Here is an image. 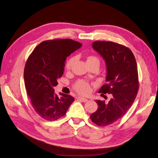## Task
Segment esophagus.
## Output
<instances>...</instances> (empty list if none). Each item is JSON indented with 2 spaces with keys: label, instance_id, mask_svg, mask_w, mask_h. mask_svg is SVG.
Here are the masks:
<instances>
[{
  "label": "esophagus",
  "instance_id": "esophagus-1",
  "mask_svg": "<svg viewBox=\"0 0 158 158\" xmlns=\"http://www.w3.org/2000/svg\"><path fill=\"white\" fill-rule=\"evenodd\" d=\"M77 99L78 100H79L80 101H81V102H87L88 101V100L86 99V98H83V97H78L77 98Z\"/></svg>",
  "mask_w": 158,
  "mask_h": 158
}]
</instances>
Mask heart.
Instances as JSON below:
<instances>
[{
  "mask_svg": "<svg viewBox=\"0 0 158 158\" xmlns=\"http://www.w3.org/2000/svg\"><path fill=\"white\" fill-rule=\"evenodd\" d=\"M74 60H75V58H72L67 61V62L65 63V69L66 70H69L71 69L74 62ZM99 62V60L98 59L97 57L94 56H89L87 58V62ZM74 88L78 93L82 94H87L90 91V85H89V83L83 80L78 81L77 82L75 83Z\"/></svg>",
  "mask_w": 158,
  "mask_h": 158,
  "instance_id": "b5f03b06",
  "label": "heart"
}]
</instances>
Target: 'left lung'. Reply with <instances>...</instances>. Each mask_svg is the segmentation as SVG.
Returning <instances> with one entry per match:
<instances>
[{"label":"left lung","instance_id":"8db88e82","mask_svg":"<svg viewBox=\"0 0 158 158\" xmlns=\"http://www.w3.org/2000/svg\"><path fill=\"white\" fill-rule=\"evenodd\" d=\"M93 48L105 61L106 83L98 93L111 94L108 103L96 100L98 109L90 115L93 123L105 127L123 117L133 104L139 90L137 64L131 50L111 41H95Z\"/></svg>","mask_w":158,"mask_h":158}]
</instances>
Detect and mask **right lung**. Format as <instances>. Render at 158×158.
Instances as JSON below:
<instances>
[{
  "instance_id": "obj_1",
  "label": "right lung",
  "mask_w": 158,
  "mask_h": 158,
  "mask_svg": "<svg viewBox=\"0 0 158 158\" xmlns=\"http://www.w3.org/2000/svg\"><path fill=\"white\" fill-rule=\"evenodd\" d=\"M75 40L54 39L43 41L29 56L24 69L25 86L35 111L45 120L56 121L67 112L74 98L54 93V87L62 77L66 58L80 48Z\"/></svg>"
}]
</instances>
